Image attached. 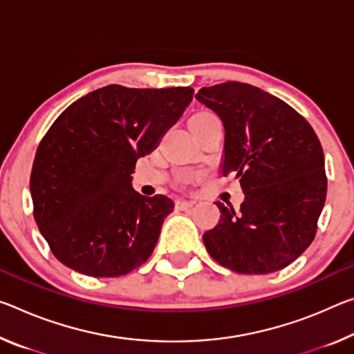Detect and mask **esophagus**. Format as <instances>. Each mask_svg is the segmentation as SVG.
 <instances>
[{
	"mask_svg": "<svg viewBox=\"0 0 354 354\" xmlns=\"http://www.w3.org/2000/svg\"><path fill=\"white\" fill-rule=\"evenodd\" d=\"M175 205H176V209H178V211H184V209H189L190 206H194V205H195V201H192V200H183V198H178Z\"/></svg>",
	"mask_w": 354,
	"mask_h": 354,
	"instance_id": "obj_1",
	"label": "esophagus"
}]
</instances>
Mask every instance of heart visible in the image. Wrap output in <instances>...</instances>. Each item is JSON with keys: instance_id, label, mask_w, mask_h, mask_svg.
Masks as SVG:
<instances>
[{"instance_id": "1", "label": "heart", "mask_w": 354, "mask_h": 354, "mask_svg": "<svg viewBox=\"0 0 354 354\" xmlns=\"http://www.w3.org/2000/svg\"><path fill=\"white\" fill-rule=\"evenodd\" d=\"M209 118H214V115L207 113V111H201V113H197V115H194L192 118H190L189 122H198V121H205V120H209Z\"/></svg>"}]
</instances>
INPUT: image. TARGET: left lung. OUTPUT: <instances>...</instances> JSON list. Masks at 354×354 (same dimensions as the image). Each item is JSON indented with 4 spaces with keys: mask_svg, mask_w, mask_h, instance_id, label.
<instances>
[{
    "mask_svg": "<svg viewBox=\"0 0 354 354\" xmlns=\"http://www.w3.org/2000/svg\"><path fill=\"white\" fill-rule=\"evenodd\" d=\"M195 99L221 118L223 176L234 173L244 192L239 209L221 201L206 250L239 274H269L295 261L315 238L326 200L322 143L283 100L241 82L201 88Z\"/></svg>",
    "mask_w": 354,
    "mask_h": 354,
    "instance_id": "8db88e82",
    "label": "left lung"
}]
</instances>
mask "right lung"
Wrapping results in <instances>:
<instances>
[{"label": "right lung", "mask_w": 354, "mask_h": 354, "mask_svg": "<svg viewBox=\"0 0 354 354\" xmlns=\"http://www.w3.org/2000/svg\"><path fill=\"white\" fill-rule=\"evenodd\" d=\"M192 96L189 86L109 85L56 118L37 148L30 190L37 227L64 266L120 277L153 254L175 203L165 195L143 197L131 175Z\"/></svg>", "instance_id": "obj_1"}]
</instances>
